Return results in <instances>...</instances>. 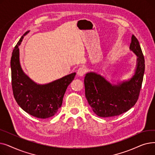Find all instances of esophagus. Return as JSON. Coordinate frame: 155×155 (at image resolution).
<instances>
[{
	"label": "esophagus",
	"instance_id": "esophagus-1",
	"mask_svg": "<svg viewBox=\"0 0 155 155\" xmlns=\"http://www.w3.org/2000/svg\"><path fill=\"white\" fill-rule=\"evenodd\" d=\"M86 68L85 67H80L77 70V75L79 77H82L86 72Z\"/></svg>",
	"mask_w": 155,
	"mask_h": 155
}]
</instances>
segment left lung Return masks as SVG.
I'll use <instances>...</instances> for the list:
<instances>
[{"label": "left lung", "instance_id": "8db88e82", "mask_svg": "<svg viewBox=\"0 0 155 155\" xmlns=\"http://www.w3.org/2000/svg\"><path fill=\"white\" fill-rule=\"evenodd\" d=\"M130 50L137 56L133 77L112 85L101 75L89 72L84 79L85 97L92 110L99 117L119 116L133 107L139 97L144 72V58L137 39L133 35Z\"/></svg>", "mask_w": 155, "mask_h": 155}]
</instances>
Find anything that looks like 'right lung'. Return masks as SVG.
Returning <instances> with one entry per match:
<instances>
[{
  "label": "right lung",
  "mask_w": 155,
  "mask_h": 155,
  "mask_svg": "<svg viewBox=\"0 0 155 155\" xmlns=\"http://www.w3.org/2000/svg\"><path fill=\"white\" fill-rule=\"evenodd\" d=\"M26 32L15 45L11 57L12 87L18 105L30 115L39 119L53 116L61 107L63 96L76 73H71L45 85L37 84L22 71L19 62V49Z\"/></svg>",
  "instance_id": "1"
}]
</instances>
